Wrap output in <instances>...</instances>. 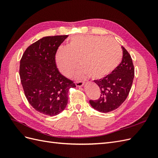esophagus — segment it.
I'll list each match as a JSON object with an SVG mask.
<instances>
[{
	"label": "esophagus",
	"instance_id": "34e87169",
	"mask_svg": "<svg viewBox=\"0 0 158 158\" xmlns=\"http://www.w3.org/2000/svg\"><path fill=\"white\" fill-rule=\"evenodd\" d=\"M84 84L85 83L84 82H76V85L77 87L80 88V87H82L84 85Z\"/></svg>",
	"mask_w": 158,
	"mask_h": 158
}]
</instances>
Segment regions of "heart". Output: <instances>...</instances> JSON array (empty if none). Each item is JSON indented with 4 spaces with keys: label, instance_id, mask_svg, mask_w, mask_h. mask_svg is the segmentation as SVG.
<instances>
[{
    "label": "heart",
    "instance_id": "heart-1",
    "mask_svg": "<svg viewBox=\"0 0 158 158\" xmlns=\"http://www.w3.org/2000/svg\"><path fill=\"white\" fill-rule=\"evenodd\" d=\"M122 59L120 47L111 38L98 35H76L67 47L60 46L55 53L57 69L66 77L76 72L78 78L90 76L93 78L104 77L115 69Z\"/></svg>",
    "mask_w": 158,
    "mask_h": 158
}]
</instances>
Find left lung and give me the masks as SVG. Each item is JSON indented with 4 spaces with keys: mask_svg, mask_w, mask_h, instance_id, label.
<instances>
[{
    "mask_svg": "<svg viewBox=\"0 0 158 158\" xmlns=\"http://www.w3.org/2000/svg\"><path fill=\"white\" fill-rule=\"evenodd\" d=\"M122 48L123 56L120 64L106 77L94 80L101 95L99 99L90 100L89 104L99 112L108 113L117 109L125 101L131 89L135 69L130 54Z\"/></svg>",
    "mask_w": 158,
    "mask_h": 158,
    "instance_id": "left-lung-1",
    "label": "left lung"
}]
</instances>
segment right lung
I'll return each mask as SVG.
<instances>
[{"mask_svg": "<svg viewBox=\"0 0 158 158\" xmlns=\"http://www.w3.org/2000/svg\"><path fill=\"white\" fill-rule=\"evenodd\" d=\"M67 37H43L27 47L20 60L21 83L28 102L37 111L51 117L64 111L69 89L76 87L60 73L55 63L56 51Z\"/></svg>", "mask_w": 158, "mask_h": 158, "instance_id": "obj_1", "label": "right lung"}]
</instances>
